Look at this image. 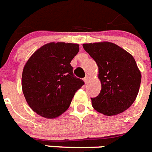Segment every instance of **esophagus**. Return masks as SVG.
Returning a JSON list of instances; mask_svg holds the SVG:
<instances>
[{
	"label": "esophagus",
	"mask_w": 152,
	"mask_h": 152,
	"mask_svg": "<svg viewBox=\"0 0 152 152\" xmlns=\"http://www.w3.org/2000/svg\"><path fill=\"white\" fill-rule=\"evenodd\" d=\"M89 80H90V77H89V76H86V77L84 78V82H85L86 84H87L89 82Z\"/></svg>",
	"instance_id": "obj_1"
}]
</instances>
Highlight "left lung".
<instances>
[{
    "mask_svg": "<svg viewBox=\"0 0 152 152\" xmlns=\"http://www.w3.org/2000/svg\"><path fill=\"white\" fill-rule=\"evenodd\" d=\"M84 49L96 63L101 90L92 98V106L107 116L122 113L137 96L141 74L133 56L109 42L86 43Z\"/></svg>",
    "mask_w": 152,
    "mask_h": 152,
    "instance_id": "8db88e82",
    "label": "left lung"
}]
</instances>
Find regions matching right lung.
<instances>
[{"label":"right lung","mask_w":152,"mask_h":152,"mask_svg":"<svg viewBox=\"0 0 152 152\" xmlns=\"http://www.w3.org/2000/svg\"><path fill=\"white\" fill-rule=\"evenodd\" d=\"M78 52V44L50 42L35 51L26 61L22 89L28 105L38 115L48 119L60 116L84 85L74 76L70 65Z\"/></svg>","instance_id":"right-lung-1"}]
</instances>
